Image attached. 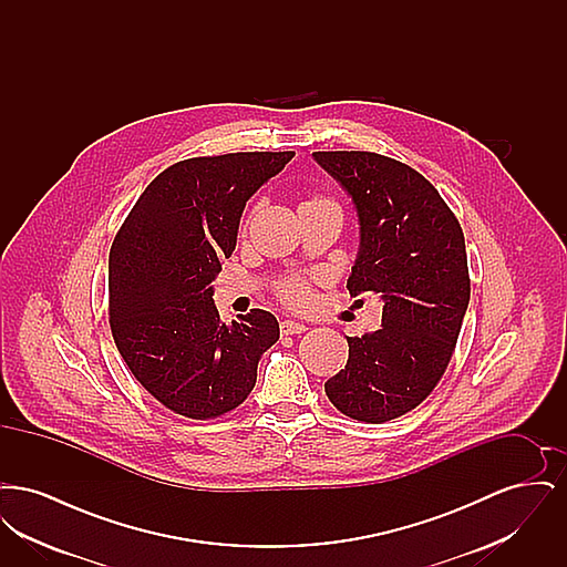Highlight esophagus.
<instances>
[{"label":"esophagus","mask_w":567,"mask_h":567,"mask_svg":"<svg viewBox=\"0 0 567 567\" xmlns=\"http://www.w3.org/2000/svg\"><path fill=\"white\" fill-rule=\"evenodd\" d=\"M308 327L303 323H297V321H282L280 323V331L285 336H297V333H303Z\"/></svg>","instance_id":"34e87169"}]
</instances>
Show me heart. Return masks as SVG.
<instances>
[{
    "label": "heart",
    "instance_id": "b5f03b06",
    "mask_svg": "<svg viewBox=\"0 0 567 567\" xmlns=\"http://www.w3.org/2000/svg\"><path fill=\"white\" fill-rule=\"evenodd\" d=\"M278 296L282 297L285 303L293 308H303L310 301V287L301 278H289L278 287Z\"/></svg>",
    "mask_w": 567,
    "mask_h": 567
}]
</instances>
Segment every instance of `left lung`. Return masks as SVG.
Listing matches in <instances>:
<instances>
[{
    "mask_svg": "<svg viewBox=\"0 0 567 567\" xmlns=\"http://www.w3.org/2000/svg\"><path fill=\"white\" fill-rule=\"evenodd\" d=\"M312 157L351 195L359 255L347 289L378 293L382 327L349 340L347 368L324 382L354 421L384 423L421 404L440 382L470 301L457 216L416 169L368 151Z\"/></svg>",
    "mask_w": 567,
    "mask_h": 567,
    "instance_id": "obj_1",
    "label": "left lung"
}]
</instances>
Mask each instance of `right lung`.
I'll use <instances>...</instances> for the list:
<instances>
[{"label":"right lung","mask_w":567,"mask_h":567,"mask_svg":"<svg viewBox=\"0 0 567 567\" xmlns=\"http://www.w3.org/2000/svg\"><path fill=\"white\" fill-rule=\"evenodd\" d=\"M293 155L174 163L140 195L112 243L114 344L135 380L176 414L206 421L238 408L261 354L278 342V321L266 310L223 323L213 280L236 248L246 202Z\"/></svg>","instance_id":"right-lung-1"}]
</instances>
